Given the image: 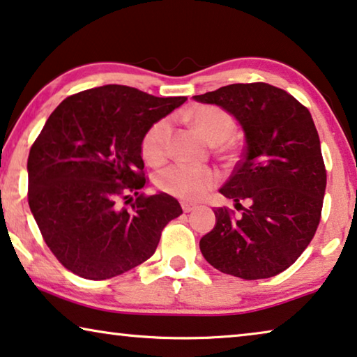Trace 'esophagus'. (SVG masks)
Instances as JSON below:
<instances>
[{"mask_svg":"<svg viewBox=\"0 0 357 357\" xmlns=\"http://www.w3.org/2000/svg\"><path fill=\"white\" fill-rule=\"evenodd\" d=\"M195 208H196V206L193 203H188V201H183V203H182L183 213H191V211H193Z\"/></svg>","mask_w":357,"mask_h":357,"instance_id":"obj_1","label":"esophagus"}]
</instances>
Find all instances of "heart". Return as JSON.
<instances>
[{"label":"heart","mask_w":357,"mask_h":357,"mask_svg":"<svg viewBox=\"0 0 357 357\" xmlns=\"http://www.w3.org/2000/svg\"><path fill=\"white\" fill-rule=\"evenodd\" d=\"M191 126L206 140L219 144L229 140L234 132V119L215 106H199L190 117ZM169 122L166 119L154 122L142 140V154L148 162L159 164L166 159V142ZM219 183V174L211 167H195L174 164L156 175V187L175 198L185 201L201 199L208 191Z\"/></svg>","instance_id":"obj_1"}]
</instances>
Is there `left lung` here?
<instances>
[{"instance_id": "8db88e82", "label": "left lung", "mask_w": 357, "mask_h": 357, "mask_svg": "<svg viewBox=\"0 0 357 357\" xmlns=\"http://www.w3.org/2000/svg\"><path fill=\"white\" fill-rule=\"evenodd\" d=\"M193 98L234 114L246 137L243 158L220 188L243 214L235 217L225 206L214 211L217 224L199 241L204 259L245 280L287 271L316 235L327 187L311 112L264 82L227 85Z\"/></svg>"}]
</instances>
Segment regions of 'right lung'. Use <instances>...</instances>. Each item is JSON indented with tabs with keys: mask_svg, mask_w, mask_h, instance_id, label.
<instances>
[{
	"mask_svg": "<svg viewBox=\"0 0 357 357\" xmlns=\"http://www.w3.org/2000/svg\"><path fill=\"white\" fill-rule=\"evenodd\" d=\"M185 101L105 85L67 96L51 112L30 148L29 206L67 271L106 280L154 255L182 208L170 195L140 193L148 183L142 140Z\"/></svg>",
	"mask_w": 357,
	"mask_h": 357,
	"instance_id": "add662e5",
	"label": "right lung"
}]
</instances>
